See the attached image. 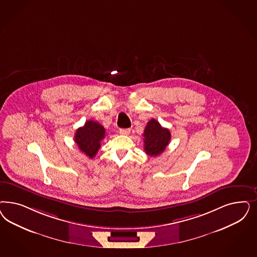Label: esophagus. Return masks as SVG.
<instances>
[{"instance_id": "34e87169", "label": "esophagus", "mask_w": 257, "mask_h": 257, "mask_svg": "<svg viewBox=\"0 0 257 257\" xmlns=\"http://www.w3.org/2000/svg\"><path fill=\"white\" fill-rule=\"evenodd\" d=\"M130 133H131L130 128H121V130H119V133L121 135H128Z\"/></svg>"}]
</instances>
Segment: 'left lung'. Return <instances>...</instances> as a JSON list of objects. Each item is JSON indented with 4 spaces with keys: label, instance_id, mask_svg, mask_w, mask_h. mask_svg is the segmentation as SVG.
<instances>
[{
    "label": "left lung",
    "instance_id": "obj_1",
    "mask_svg": "<svg viewBox=\"0 0 257 257\" xmlns=\"http://www.w3.org/2000/svg\"><path fill=\"white\" fill-rule=\"evenodd\" d=\"M144 150L146 153L156 157L162 154L171 139V134L168 128L163 127L155 119L149 120L144 132Z\"/></svg>",
    "mask_w": 257,
    "mask_h": 257
}]
</instances>
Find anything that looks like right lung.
<instances>
[{
  "instance_id": "add662e5",
  "label": "right lung",
  "mask_w": 257,
  "mask_h": 257,
  "mask_svg": "<svg viewBox=\"0 0 257 257\" xmlns=\"http://www.w3.org/2000/svg\"><path fill=\"white\" fill-rule=\"evenodd\" d=\"M105 128L98 122L89 120L77 128L75 134V142L78 149L89 158L94 157L101 147V141L105 138Z\"/></svg>"
}]
</instances>
